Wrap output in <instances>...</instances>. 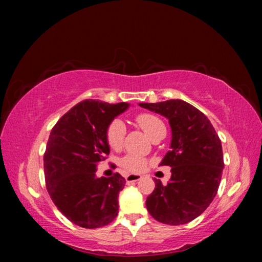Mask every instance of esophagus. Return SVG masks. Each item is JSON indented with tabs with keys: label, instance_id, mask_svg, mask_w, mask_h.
<instances>
[{
	"label": "esophagus",
	"instance_id": "34e87169",
	"mask_svg": "<svg viewBox=\"0 0 262 262\" xmlns=\"http://www.w3.org/2000/svg\"><path fill=\"white\" fill-rule=\"evenodd\" d=\"M142 177L140 174H127L126 176V181L128 184L135 183V181H139Z\"/></svg>",
	"mask_w": 262,
	"mask_h": 262
}]
</instances>
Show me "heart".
I'll return each mask as SVG.
<instances>
[{
	"instance_id": "1",
	"label": "heart",
	"mask_w": 262,
	"mask_h": 262,
	"mask_svg": "<svg viewBox=\"0 0 262 262\" xmlns=\"http://www.w3.org/2000/svg\"><path fill=\"white\" fill-rule=\"evenodd\" d=\"M135 121L144 130L150 139H155L161 133L165 132V125L158 117L150 113H141L135 118ZM126 135V126L121 120H114L110 123L106 132L107 143L112 149L118 150L122 147ZM147 159L139 155H127L121 159V166L130 173H140L147 168Z\"/></svg>"
}]
</instances>
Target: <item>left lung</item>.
Here are the masks:
<instances>
[{
	"label": "left lung",
	"instance_id": "left-lung-1",
	"mask_svg": "<svg viewBox=\"0 0 262 262\" xmlns=\"http://www.w3.org/2000/svg\"><path fill=\"white\" fill-rule=\"evenodd\" d=\"M141 107L165 117L170 123V150L159 165L171 166L167 185L155 179L145 205L164 224L180 225L196 219L217 194L224 168L221 140L205 114L181 99L140 103Z\"/></svg>",
	"mask_w": 262,
	"mask_h": 262
}]
</instances>
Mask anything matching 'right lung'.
<instances>
[{
	"mask_svg": "<svg viewBox=\"0 0 262 262\" xmlns=\"http://www.w3.org/2000/svg\"><path fill=\"white\" fill-rule=\"evenodd\" d=\"M128 107V103L83 100L51 132L43 155L46 187L57 209L78 227L101 228L118 216L126 180L119 173L98 178L96 171L110 154V123Z\"/></svg>",
	"mask_w": 262,
	"mask_h": 262,
	"instance_id": "1",
	"label": "right lung"
}]
</instances>
